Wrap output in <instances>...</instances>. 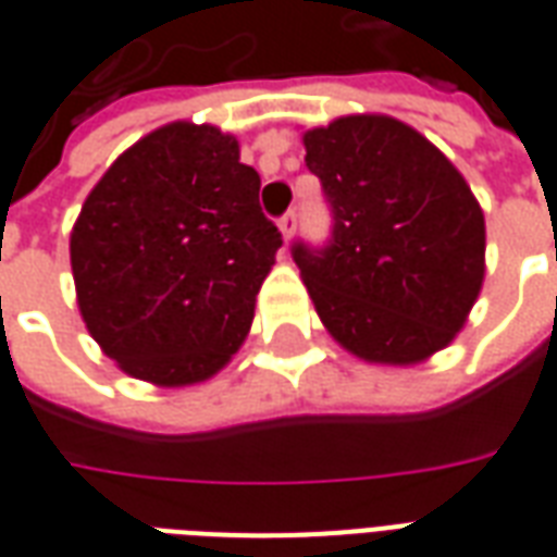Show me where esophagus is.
I'll return each mask as SVG.
<instances>
[{"mask_svg": "<svg viewBox=\"0 0 557 557\" xmlns=\"http://www.w3.org/2000/svg\"><path fill=\"white\" fill-rule=\"evenodd\" d=\"M277 226L280 232H283V238L289 242L292 235H295V226H298V214H295V211H286V214L277 220Z\"/></svg>", "mask_w": 557, "mask_h": 557, "instance_id": "34e87169", "label": "esophagus"}]
</instances>
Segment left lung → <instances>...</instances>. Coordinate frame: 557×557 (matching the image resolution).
Masks as SVG:
<instances>
[{"label": "left lung", "mask_w": 557, "mask_h": 557, "mask_svg": "<svg viewBox=\"0 0 557 557\" xmlns=\"http://www.w3.org/2000/svg\"><path fill=\"white\" fill-rule=\"evenodd\" d=\"M331 208L325 247L292 244L315 313L351 355L418 363L466 325L483 283L486 226L466 178L391 115L304 134Z\"/></svg>", "instance_id": "obj_1"}]
</instances>
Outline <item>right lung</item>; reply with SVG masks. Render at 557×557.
Instances as JSON below:
<instances>
[{
  "instance_id": "add662e5",
  "label": "right lung",
  "mask_w": 557,
  "mask_h": 557,
  "mask_svg": "<svg viewBox=\"0 0 557 557\" xmlns=\"http://www.w3.org/2000/svg\"><path fill=\"white\" fill-rule=\"evenodd\" d=\"M280 244L238 139L158 127L103 172L74 223L79 313L125 373L194 385L247 337Z\"/></svg>"
}]
</instances>
